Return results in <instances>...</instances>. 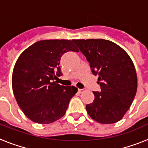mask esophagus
<instances>
[{
	"instance_id": "34e87169",
	"label": "esophagus",
	"mask_w": 148,
	"mask_h": 148,
	"mask_svg": "<svg viewBox=\"0 0 148 148\" xmlns=\"http://www.w3.org/2000/svg\"><path fill=\"white\" fill-rule=\"evenodd\" d=\"M78 92H79V93H82V92L85 91V89H78Z\"/></svg>"
}]
</instances>
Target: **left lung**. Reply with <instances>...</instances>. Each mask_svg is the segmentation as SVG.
I'll use <instances>...</instances> for the list:
<instances>
[{
  "instance_id": "left-lung-1",
  "label": "left lung",
  "mask_w": 148,
  "mask_h": 148,
  "mask_svg": "<svg viewBox=\"0 0 148 148\" xmlns=\"http://www.w3.org/2000/svg\"><path fill=\"white\" fill-rule=\"evenodd\" d=\"M85 56L92 74L98 75L100 92L86 105L89 116L101 124L121 119L137 90V75L130 56L117 44L104 39L73 40Z\"/></svg>"
}]
</instances>
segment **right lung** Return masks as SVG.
<instances>
[{
	"label": "right lung",
	"mask_w": 148,
	"mask_h": 148,
	"mask_svg": "<svg viewBox=\"0 0 148 148\" xmlns=\"http://www.w3.org/2000/svg\"><path fill=\"white\" fill-rule=\"evenodd\" d=\"M73 40H39L23 51L13 70L12 89L23 113L32 121L49 124L66 113L70 99L78 91L74 86L53 82L62 75L61 56L78 52Z\"/></svg>",
	"instance_id": "obj_1"
}]
</instances>
